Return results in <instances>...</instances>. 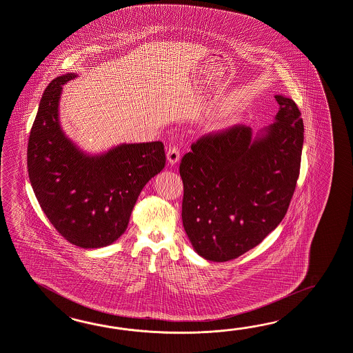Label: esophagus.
I'll list each match as a JSON object with an SVG mask.
<instances>
[{"label":"esophagus","instance_id":"esophagus-1","mask_svg":"<svg viewBox=\"0 0 353 353\" xmlns=\"http://www.w3.org/2000/svg\"><path fill=\"white\" fill-rule=\"evenodd\" d=\"M167 159L172 165L180 161V149H179V146H170V149L167 152Z\"/></svg>","mask_w":353,"mask_h":353}]
</instances>
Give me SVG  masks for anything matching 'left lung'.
<instances>
[{
	"instance_id": "1",
	"label": "left lung",
	"mask_w": 353,
	"mask_h": 353,
	"mask_svg": "<svg viewBox=\"0 0 353 353\" xmlns=\"http://www.w3.org/2000/svg\"><path fill=\"white\" fill-rule=\"evenodd\" d=\"M275 99L274 123L256 134L233 126L199 139L181 161L182 223L201 258H239L287 213L300 173L303 122L291 98Z\"/></svg>"
}]
</instances>
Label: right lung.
<instances>
[{"label":"right lung","mask_w":353,"mask_h":353,"mask_svg":"<svg viewBox=\"0 0 353 353\" xmlns=\"http://www.w3.org/2000/svg\"><path fill=\"white\" fill-rule=\"evenodd\" d=\"M46 88L28 143V172L44 214L66 240L83 249L104 248L126 231L146 182L165 164L162 141L120 144L99 154L81 150L61 128L62 85Z\"/></svg>","instance_id":"right-lung-1"}]
</instances>
